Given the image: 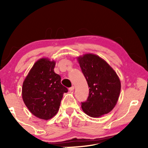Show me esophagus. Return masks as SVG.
Returning a JSON list of instances; mask_svg holds the SVG:
<instances>
[{"label":"esophagus","instance_id":"obj_1","mask_svg":"<svg viewBox=\"0 0 148 148\" xmlns=\"http://www.w3.org/2000/svg\"><path fill=\"white\" fill-rule=\"evenodd\" d=\"M74 89H75V87L72 86V87H71V88H69V90L70 92H73V91L74 90Z\"/></svg>","mask_w":148,"mask_h":148}]
</instances>
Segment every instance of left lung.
I'll use <instances>...</instances> for the list:
<instances>
[{"mask_svg": "<svg viewBox=\"0 0 148 148\" xmlns=\"http://www.w3.org/2000/svg\"><path fill=\"white\" fill-rule=\"evenodd\" d=\"M77 60L90 88L88 99L82 102V110L91 117L110 112L121 92V82L116 73L96 54H86Z\"/></svg>", "mask_w": 148, "mask_h": 148, "instance_id": "8db88e82", "label": "left lung"}]
</instances>
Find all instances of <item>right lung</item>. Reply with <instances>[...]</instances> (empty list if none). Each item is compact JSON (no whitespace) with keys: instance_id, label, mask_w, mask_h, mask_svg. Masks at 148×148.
I'll return each mask as SVG.
<instances>
[{"instance_id":"right-lung-1","label":"right lung","mask_w":148,"mask_h":148,"mask_svg":"<svg viewBox=\"0 0 148 148\" xmlns=\"http://www.w3.org/2000/svg\"><path fill=\"white\" fill-rule=\"evenodd\" d=\"M55 64L48 58H40L23 83L22 98L25 106L34 116L43 120L55 116L63 94L68 92L60 83V76L54 71Z\"/></svg>"}]
</instances>
